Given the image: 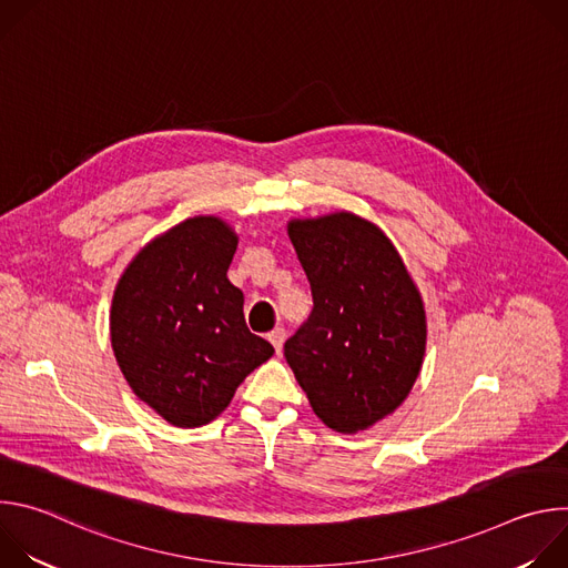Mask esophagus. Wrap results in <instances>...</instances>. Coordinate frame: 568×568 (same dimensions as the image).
<instances>
[{"mask_svg":"<svg viewBox=\"0 0 568 568\" xmlns=\"http://www.w3.org/2000/svg\"><path fill=\"white\" fill-rule=\"evenodd\" d=\"M285 331L283 328H276V331H272L270 335H267V339L272 342V346H274V351L281 355V351H283V344H285Z\"/></svg>","mask_w":568,"mask_h":568,"instance_id":"esophagus-1","label":"esophagus"}]
</instances>
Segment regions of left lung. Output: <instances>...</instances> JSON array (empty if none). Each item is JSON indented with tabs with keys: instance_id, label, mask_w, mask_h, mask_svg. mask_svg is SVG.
Masks as SVG:
<instances>
[{
	"instance_id": "8db88e82",
	"label": "left lung",
	"mask_w": 568,
	"mask_h": 568,
	"mask_svg": "<svg viewBox=\"0 0 568 568\" xmlns=\"http://www.w3.org/2000/svg\"><path fill=\"white\" fill-rule=\"evenodd\" d=\"M287 235L314 307L285 342V359L323 425L364 432L390 416L420 375L423 296L393 242L366 217H294Z\"/></svg>"
}]
</instances>
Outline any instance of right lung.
<instances>
[{"label": "right lung", "mask_w": 568, "mask_h": 568, "mask_svg": "<svg viewBox=\"0 0 568 568\" xmlns=\"http://www.w3.org/2000/svg\"><path fill=\"white\" fill-rule=\"evenodd\" d=\"M237 233L217 215L152 237L121 274L110 337L134 395L184 429L215 420L274 346L250 333L245 296L226 270Z\"/></svg>", "instance_id": "right-lung-1"}]
</instances>
